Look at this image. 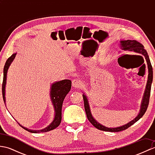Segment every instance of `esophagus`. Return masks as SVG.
I'll return each instance as SVG.
<instances>
[{
	"mask_svg": "<svg viewBox=\"0 0 155 155\" xmlns=\"http://www.w3.org/2000/svg\"><path fill=\"white\" fill-rule=\"evenodd\" d=\"M72 85L74 88H80L81 86V82L78 79H74L72 81Z\"/></svg>",
	"mask_w": 155,
	"mask_h": 155,
	"instance_id": "obj_1",
	"label": "esophagus"
}]
</instances>
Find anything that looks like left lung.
Segmentation results:
<instances>
[{"label":"left lung","mask_w":155,"mask_h":155,"mask_svg":"<svg viewBox=\"0 0 155 155\" xmlns=\"http://www.w3.org/2000/svg\"><path fill=\"white\" fill-rule=\"evenodd\" d=\"M120 47L121 48L122 50L123 51H132L136 53L140 54L144 57L145 58L147 64V68H148V72H149V74H148V79L147 83L146 85L145 90H144V95L143 97L142 101H141L140 104V108L139 114L137 116L134 118L133 120L130 121L129 123L125 124L123 126L115 127V128H108L105 126H103L101 124L94 119L93 118V115H92L91 108L89 103H88V98L86 96V94L84 93L83 94V97L84 100V109L85 112H86L87 117L88 120L90 121V123L93 125L94 127H96L98 129L104 131H108V132H119V131L124 130L127 129L128 127H130L131 125H133L136 123L137 121L139 120L140 118L142 117L144 114L145 113V112L148 108V105H149V98L150 94V89H151V84L153 83V67L151 65L150 59L148 55L147 52L146 51L145 49L144 48V46L140 44V42H137V41L134 40H127V41H120ZM141 57V56H140Z\"/></svg>","instance_id":"obj_1"}]
</instances>
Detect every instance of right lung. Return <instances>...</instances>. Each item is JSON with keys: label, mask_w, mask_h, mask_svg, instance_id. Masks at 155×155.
Returning <instances> with one entry per match:
<instances>
[{"label": "right lung", "mask_w": 155, "mask_h": 155, "mask_svg": "<svg viewBox=\"0 0 155 155\" xmlns=\"http://www.w3.org/2000/svg\"><path fill=\"white\" fill-rule=\"evenodd\" d=\"M16 53L12 54L10 57L7 61H6L5 65L4 67V70H3V82L2 86V97L4 100L5 104H6V98H5V87L6 83V77H7V72L10 65L11 64L12 61L16 57ZM71 88V81L70 80L65 79L61 81H57L53 83L51 86V91H50V97L51 100L53 105L54 109V117L52 123L48 125L47 127L42 128L41 130H31L22 126L21 124H18L26 130L32 133H45L48 132L54 129V128L58 127V125L61 124L62 119V103L65 97L69 93Z\"/></svg>", "instance_id": "obj_1"}]
</instances>
